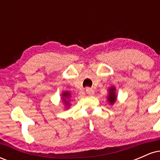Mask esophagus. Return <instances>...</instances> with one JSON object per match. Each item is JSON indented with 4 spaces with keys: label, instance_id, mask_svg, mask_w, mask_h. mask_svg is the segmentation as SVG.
Wrapping results in <instances>:
<instances>
[{
    "label": "esophagus",
    "instance_id": "1",
    "mask_svg": "<svg viewBox=\"0 0 160 160\" xmlns=\"http://www.w3.org/2000/svg\"><path fill=\"white\" fill-rule=\"evenodd\" d=\"M86 92L87 93L88 95H92L94 94V90H93L92 89H91V88H86Z\"/></svg>",
    "mask_w": 160,
    "mask_h": 160
}]
</instances>
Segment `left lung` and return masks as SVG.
<instances>
[{
  "instance_id": "1",
  "label": "left lung",
  "mask_w": 160,
  "mask_h": 160,
  "mask_svg": "<svg viewBox=\"0 0 160 160\" xmlns=\"http://www.w3.org/2000/svg\"><path fill=\"white\" fill-rule=\"evenodd\" d=\"M116 88L114 86H111L109 89V95H108V100L111 104H113L117 100V95H116Z\"/></svg>"
}]
</instances>
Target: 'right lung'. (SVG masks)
<instances>
[{
    "instance_id": "add662e5",
    "label": "right lung",
    "mask_w": 160,
    "mask_h": 160,
    "mask_svg": "<svg viewBox=\"0 0 160 160\" xmlns=\"http://www.w3.org/2000/svg\"><path fill=\"white\" fill-rule=\"evenodd\" d=\"M70 96H71V94H70V92H65L62 93V99H63V101L65 102V103L66 104V107H67L69 103L68 102V100Z\"/></svg>"
}]
</instances>
